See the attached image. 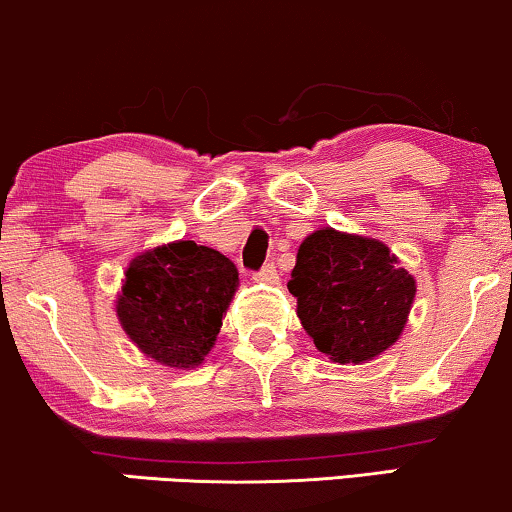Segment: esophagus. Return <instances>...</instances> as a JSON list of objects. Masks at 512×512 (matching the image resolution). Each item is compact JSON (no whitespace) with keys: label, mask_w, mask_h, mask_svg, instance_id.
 <instances>
[{"label":"esophagus","mask_w":512,"mask_h":512,"mask_svg":"<svg viewBox=\"0 0 512 512\" xmlns=\"http://www.w3.org/2000/svg\"><path fill=\"white\" fill-rule=\"evenodd\" d=\"M256 282H261V285H277L280 282V275H277V268L273 263H268V266H263L258 273L254 275Z\"/></svg>","instance_id":"1"}]
</instances>
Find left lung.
<instances>
[{
  "instance_id": "obj_1",
  "label": "left lung",
  "mask_w": 512,
  "mask_h": 512,
  "mask_svg": "<svg viewBox=\"0 0 512 512\" xmlns=\"http://www.w3.org/2000/svg\"><path fill=\"white\" fill-rule=\"evenodd\" d=\"M287 289L315 349L361 365L399 342L418 285L380 239L320 227L301 242Z\"/></svg>"
}]
</instances>
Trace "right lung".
<instances>
[{
    "mask_svg": "<svg viewBox=\"0 0 512 512\" xmlns=\"http://www.w3.org/2000/svg\"><path fill=\"white\" fill-rule=\"evenodd\" d=\"M239 287L235 263L211 246L170 242L130 261L116 299L118 323L151 361L199 368Z\"/></svg>",
    "mask_w": 512,
    "mask_h": 512,
    "instance_id": "obj_1",
    "label": "right lung"
}]
</instances>
